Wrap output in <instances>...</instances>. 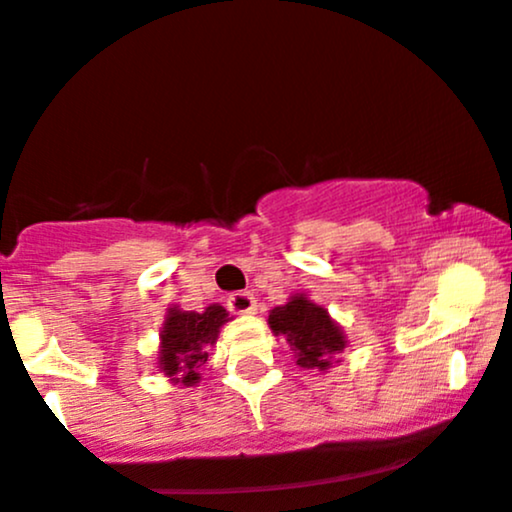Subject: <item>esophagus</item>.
Returning <instances> with one entry per match:
<instances>
[{
    "label": "esophagus",
    "instance_id": "obj_1",
    "mask_svg": "<svg viewBox=\"0 0 512 512\" xmlns=\"http://www.w3.org/2000/svg\"><path fill=\"white\" fill-rule=\"evenodd\" d=\"M229 312L234 314H254L256 312V297L251 292H232L227 300Z\"/></svg>",
    "mask_w": 512,
    "mask_h": 512
}]
</instances>
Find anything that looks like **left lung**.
<instances>
[{
  "instance_id": "8db88e82",
  "label": "left lung",
  "mask_w": 512,
  "mask_h": 512,
  "mask_svg": "<svg viewBox=\"0 0 512 512\" xmlns=\"http://www.w3.org/2000/svg\"><path fill=\"white\" fill-rule=\"evenodd\" d=\"M273 336H283L295 353L297 365L304 370H331L338 353L348 346L341 324L331 319L329 309L309 300L304 292H295L285 304L268 314Z\"/></svg>"
}]
</instances>
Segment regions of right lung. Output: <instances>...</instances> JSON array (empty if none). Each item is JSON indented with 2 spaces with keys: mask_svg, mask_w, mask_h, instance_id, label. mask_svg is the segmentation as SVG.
Instances as JSON below:
<instances>
[{
  "mask_svg": "<svg viewBox=\"0 0 512 512\" xmlns=\"http://www.w3.org/2000/svg\"><path fill=\"white\" fill-rule=\"evenodd\" d=\"M232 319L222 304H210L203 312H186L179 304L166 309L159 331L157 367L171 384L195 387L200 367L208 360V348L215 346L220 329Z\"/></svg>",
  "mask_w": 512,
  "mask_h": 512,
  "instance_id": "add662e5",
  "label": "right lung"
}]
</instances>
